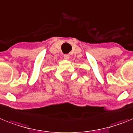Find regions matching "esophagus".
Returning a JSON list of instances; mask_svg holds the SVG:
<instances>
[{
  "mask_svg": "<svg viewBox=\"0 0 133 133\" xmlns=\"http://www.w3.org/2000/svg\"><path fill=\"white\" fill-rule=\"evenodd\" d=\"M70 58V55H69V54H65V55H64V59L68 60Z\"/></svg>",
  "mask_w": 133,
  "mask_h": 133,
  "instance_id": "esophagus-1",
  "label": "esophagus"
}]
</instances>
